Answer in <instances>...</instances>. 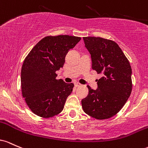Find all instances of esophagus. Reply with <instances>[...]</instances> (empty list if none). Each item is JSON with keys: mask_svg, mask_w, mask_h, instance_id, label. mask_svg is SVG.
<instances>
[{"mask_svg": "<svg viewBox=\"0 0 148 148\" xmlns=\"http://www.w3.org/2000/svg\"><path fill=\"white\" fill-rule=\"evenodd\" d=\"M75 86L76 87H80V86H81V84H79V82H75Z\"/></svg>", "mask_w": 148, "mask_h": 148, "instance_id": "obj_1", "label": "esophagus"}]
</instances>
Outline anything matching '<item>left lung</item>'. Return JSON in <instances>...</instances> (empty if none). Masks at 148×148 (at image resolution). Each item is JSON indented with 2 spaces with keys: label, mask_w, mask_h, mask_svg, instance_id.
Wrapping results in <instances>:
<instances>
[{
  "label": "left lung",
  "mask_w": 148,
  "mask_h": 148,
  "mask_svg": "<svg viewBox=\"0 0 148 148\" xmlns=\"http://www.w3.org/2000/svg\"><path fill=\"white\" fill-rule=\"evenodd\" d=\"M85 47L91 54L92 69L103 77L98 89L87 86L89 94L82 100L84 112L97 119L115 115L126 103L132 90V67L119 47L111 40L84 37Z\"/></svg>",
  "instance_id": "8db88e82"
}]
</instances>
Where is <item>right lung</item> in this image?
<instances>
[{"instance_id":"right-lung-1","label":"right lung","mask_w":148,"mask_h":148,"mask_svg":"<svg viewBox=\"0 0 148 148\" xmlns=\"http://www.w3.org/2000/svg\"><path fill=\"white\" fill-rule=\"evenodd\" d=\"M81 38L60 35L40 40L25 58L21 71L22 96L31 110L44 118L59 114L73 91V83L56 79L69 49Z\"/></svg>"}]
</instances>
